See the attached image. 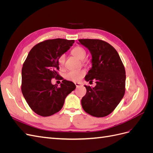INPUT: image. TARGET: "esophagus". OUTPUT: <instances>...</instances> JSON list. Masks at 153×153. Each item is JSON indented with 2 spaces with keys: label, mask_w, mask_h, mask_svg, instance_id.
Segmentation results:
<instances>
[{
  "label": "esophagus",
  "mask_w": 153,
  "mask_h": 153,
  "mask_svg": "<svg viewBox=\"0 0 153 153\" xmlns=\"http://www.w3.org/2000/svg\"><path fill=\"white\" fill-rule=\"evenodd\" d=\"M75 85L76 87H79L82 85V84H80V83H75Z\"/></svg>",
  "instance_id": "34e87169"
}]
</instances>
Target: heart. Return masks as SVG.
<instances>
[{"mask_svg":"<svg viewBox=\"0 0 153 153\" xmlns=\"http://www.w3.org/2000/svg\"><path fill=\"white\" fill-rule=\"evenodd\" d=\"M72 53L80 60H84L86 57L85 50L80 47H76L73 48L72 50ZM64 61H65V55H62L59 57L58 62L60 67H62L64 66ZM85 75V71L83 70H72L69 71L66 75V79L71 80L73 82H78Z\"/></svg>","mask_w":153,"mask_h":153,"instance_id":"heart-1","label":"heart"}]
</instances>
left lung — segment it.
<instances>
[{
    "label": "left lung",
    "mask_w": 153,
    "mask_h": 153,
    "mask_svg": "<svg viewBox=\"0 0 153 153\" xmlns=\"http://www.w3.org/2000/svg\"><path fill=\"white\" fill-rule=\"evenodd\" d=\"M92 55V67L85 80H95L94 87L85 85L87 92L81 100L87 114L103 117L113 112L125 92L126 72L119 53L112 46L100 39H78Z\"/></svg>",
    "instance_id": "obj_1"
}]
</instances>
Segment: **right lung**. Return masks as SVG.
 <instances>
[{"label": "right lung", "mask_w": 153, "mask_h": 153, "mask_svg": "<svg viewBox=\"0 0 153 153\" xmlns=\"http://www.w3.org/2000/svg\"><path fill=\"white\" fill-rule=\"evenodd\" d=\"M74 42L59 38L44 41L30 50L23 64L22 94L30 108L41 116H50L58 112L66 96L75 89V84L66 80H62L59 87L51 82L52 78L60 76L57 73L59 57Z\"/></svg>", "instance_id": "1"}]
</instances>
